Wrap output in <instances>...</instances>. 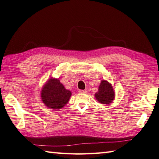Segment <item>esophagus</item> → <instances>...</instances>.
I'll return each instance as SVG.
<instances>
[{
  "mask_svg": "<svg viewBox=\"0 0 159 159\" xmlns=\"http://www.w3.org/2000/svg\"><path fill=\"white\" fill-rule=\"evenodd\" d=\"M79 92L80 93H87V91L86 90H79Z\"/></svg>",
  "mask_w": 159,
  "mask_h": 159,
  "instance_id": "obj_1",
  "label": "esophagus"
}]
</instances>
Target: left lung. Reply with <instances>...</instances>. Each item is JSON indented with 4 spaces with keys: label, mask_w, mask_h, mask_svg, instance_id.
Listing matches in <instances>:
<instances>
[{
    "label": "left lung",
    "mask_w": 159,
    "mask_h": 159,
    "mask_svg": "<svg viewBox=\"0 0 159 159\" xmlns=\"http://www.w3.org/2000/svg\"><path fill=\"white\" fill-rule=\"evenodd\" d=\"M95 97L101 104L111 103L115 98V93L112 85L107 80H101L98 91L95 94Z\"/></svg>",
    "instance_id": "8db88e82"
}]
</instances>
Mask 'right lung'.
Here are the masks:
<instances>
[{
  "instance_id": "right-lung-1",
  "label": "right lung",
  "mask_w": 159,
  "mask_h": 159,
  "mask_svg": "<svg viewBox=\"0 0 159 159\" xmlns=\"http://www.w3.org/2000/svg\"><path fill=\"white\" fill-rule=\"evenodd\" d=\"M71 95V92L64 88L60 80L52 78L43 87L41 97L48 107L58 110L68 102Z\"/></svg>"
}]
</instances>
